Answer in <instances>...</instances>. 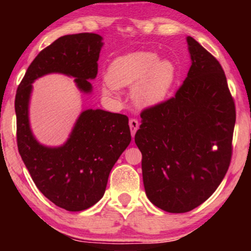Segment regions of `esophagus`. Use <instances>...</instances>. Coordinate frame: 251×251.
I'll list each match as a JSON object with an SVG mask.
<instances>
[{
  "mask_svg": "<svg viewBox=\"0 0 251 251\" xmlns=\"http://www.w3.org/2000/svg\"><path fill=\"white\" fill-rule=\"evenodd\" d=\"M129 126H130V131H131V135H132V137L135 136V133H136V131L137 130H138V128H139V122L137 121L136 119H131L129 121Z\"/></svg>",
  "mask_w": 251,
  "mask_h": 251,
  "instance_id": "esophagus-1",
  "label": "esophagus"
}]
</instances>
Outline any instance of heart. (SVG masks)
<instances>
[{
    "label": "heart",
    "instance_id": "b5f03b06",
    "mask_svg": "<svg viewBox=\"0 0 251 251\" xmlns=\"http://www.w3.org/2000/svg\"><path fill=\"white\" fill-rule=\"evenodd\" d=\"M176 66L169 59H159L155 52L138 51L116 58L109 64L102 94L109 96L113 88H131V99L137 107L151 108L167 98L176 80Z\"/></svg>",
    "mask_w": 251,
    "mask_h": 251
}]
</instances>
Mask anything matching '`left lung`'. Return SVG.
Segmentation results:
<instances>
[{"label":"left lung","mask_w":251,"mask_h":251,"mask_svg":"<svg viewBox=\"0 0 251 251\" xmlns=\"http://www.w3.org/2000/svg\"><path fill=\"white\" fill-rule=\"evenodd\" d=\"M191 67L175 97L142 112L135 143L149 200L173 214L211 197L232 156L235 106L216 58L187 36Z\"/></svg>","instance_id":"left-lung-1"}]
</instances>
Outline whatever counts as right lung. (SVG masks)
Segmentation results:
<instances>
[{
	"instance_id": "right-lung-1",
	"label": "right lung",
	"mask_w": 251,
	"mask_h": 251,
	"mask_svg": "<svg viewBox=\"0 0 251 251\" xmlns=\"http://www.w3.org/2000/svg\"><path fill=\"white\" fill-rule=\"evenodd\" d=\"M102 46V37L95 33L59 37L37 54L17 89L20 156L41 193L68 211L85 210L102 198L112 168L131 142L129 120L119 113L85 109L63 145L47 146L30 129V95L35 80L52 73L74 77L78 90L91 94L89 80L97 76Z\"/></svg>"
}]
</instances>
